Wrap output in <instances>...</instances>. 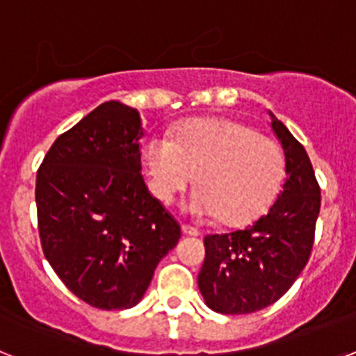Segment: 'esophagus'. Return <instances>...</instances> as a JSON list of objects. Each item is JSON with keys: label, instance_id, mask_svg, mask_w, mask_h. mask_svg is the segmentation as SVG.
<instances>
[{"label": "esophagus", "instance_id": "obj_1", "mask_svg": "<svg viewBox=\"0 0 356 356\" xmlns=\"http://www.w3.org/2000/svg\"><path fill=\"white\" fill-rule=\"evenodd\" d=\"M181 232H184L185 235H191V237H197V235H201L200 229L188 225H181Z\"/></svg>", "mask_w": 356, "mask_h": 356}]
</instances>
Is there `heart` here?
I'll list each match as a JSON object with an SVG mask.
<instances>
[{"label": "heart", "mask_w": 356, "mask_h": 356, "mask_svg": "<svg viewBox=\"0 0 356 356\" xmlns=\"http://www.w3.org/2000/svg\"><path fill=\"white\" fill-rule=\"evenodd\" d=\"M143 160L151 191L162 203L200 184L187 210L241 226L262 216L280 191L285 159L278 144L244 122L225 118L188 122L175 137H151Z\"/></svg>", "instance_id": "b5f03b06"}]
</instances>
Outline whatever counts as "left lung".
Masks as SVG:
<instances>
[{
  "instance_id": "8db88e82",
  "label": "left lung",
  "mask_w": 356,
  "mask_h": 356,
  "mask_svg": "<svg viewBox=\"0 0 356 356\" xmlns=\"http://www.w3.org/2000/svg\"><path fill=\"white\" fill-rule=\"evenodd\" d=\"M271 128L284 147L287 180L266 216L232 234L207 235L197 285L219 314H251L278 301L312 253L321 188L307 151L284 122Z\"/></svg>"
}]
</instances>
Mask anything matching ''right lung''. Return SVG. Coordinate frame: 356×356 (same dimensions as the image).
I'll return each mask as SVG.
<instances>
[{
    "mask_svg": "<svg viewBox=\"0 0 356 356\" xmlns=\"http://www.w3.org/2000/svg\"><path fill=\"white\" fill-rule=\"evenodd\" d=\"M139 112L106 102L53 143L37 171L44 257L65 287L102 310L143 300L180 225L140 175Z\"/></svg>",
    "mask_w": 356,
    "mask_h": 356,
    "instance_id": "right-lung-1",
    "label": "right lung"
}]
</instances>
